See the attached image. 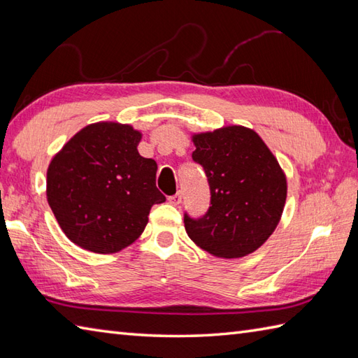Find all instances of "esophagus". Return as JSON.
<instances>
[{"label": "esophagus", "mask_w": 358, "mask_h": 358, "mask_svg": "<svg viewBox=\"0 0 358 358\" xmlns=\"http://www.w3.org/2000/svg\"><path fill=\"white\" fill-rule=\"evenodd\" d=\"M169 203L171 204H173V206H178V204L181 203V200H183V195H181V192H177L175 195H172V196H169Z\"/></svg>", "instance_id": "obj_1"}]
</instances>
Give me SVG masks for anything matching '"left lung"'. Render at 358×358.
Here are the masks:
<instances>
[{"mask_svg":"<svg viewBox=\"0 0 358 358\" xmlns=\"http://www.w3.org/2000/svg\"><path fill=\"white\" fill-rule=\"evenodd\" d=\"M192 158L203 166L210 206L200 218L185 214L196 246L222 258L254 252L271 237L286 203V175L260 135L243 126L195 134Z\"/></svg>","mask_w":358,"mask_h":358,"instance_id":"left-lung-1","label":"left lung"}]
</instances>
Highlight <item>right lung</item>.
Listing matches in <instances>:
<instances>
[{
	"label": "right lung",
	"instance_id": "add662e5",
	"mask_svg": "<svg viewBox=\"0 0 358 358\" xmlns=\"http://www.w3.org/2000/svg\"><path fill=\"white\" fill-rule=\"evenodd\" d=\"M141 132L103 121L75 134L52 158L48 201L66 237L95 254H113L143 234L154 204L157 163L138 154Z\"/></svg>",
	"mask_w": 358,
	"mask_h": 358
}]
</instances>
